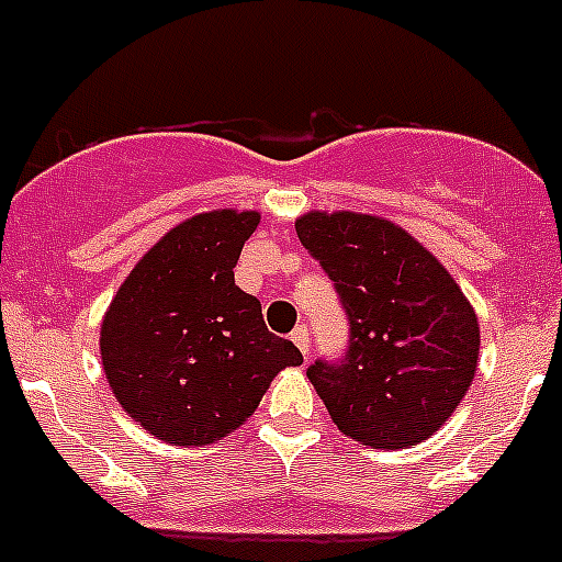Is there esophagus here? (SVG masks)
<instances>
[{
    "mask_svg": "<svg viewBox=\"0 0 562 562\" xmlns=\"http://www.w3.org/2000/svg\"><path fill=\"white\" fill-rule=\"evenodd\" d=\"M290 339L297 345V348H301L303 359H306L308 357V345H312V342H308V328L306 326H297L295 331L290 334Z\"/></svg>",
    "mask_w": 562,
    "mask_h": 562,
    "instance_id": "obj_1",
    "label": "esophagus"
}]
</instances>
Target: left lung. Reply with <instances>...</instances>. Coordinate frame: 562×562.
<instances>
[{
  "instance_id": "obj_1",
  "label": "left lung",
  "mask_w": 562,
  "mask_h": 562,
  "mask_svg": "<svg viewBox=\"0 0 562 562\" xmlns=\"http://www.w3.org/2000/svg\"><path fill=\"white\" fill-rule=\"evenodd\" d=\"M295 231L348 321L342 357L306 368L334 424L370 449H406L435 435L471 387L480 357L476 315L454 278L387 220L312 211Z\"/></svg>"
}]
</instances>
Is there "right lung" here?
Listing matches in <instances>:
<instances>
[{
    "instance_id": "add662e5",
    "label": "right lung",
    "mask_w": 562,
    "mask_h": 562,
    "mask_svg": "<svg viewBox=\"0 0 562 562\" xmlns=\"http://www.w3.org/2000/svg\"><path fill=\"white\" fill-rule=\"evenodd\" d=\"M256 211H211L169 231L133 267L102 321L108 384L158 440L205 446L247 420L278 370L303 357L267 331L234 284Z\"/></svg>"
}]
</instances>
